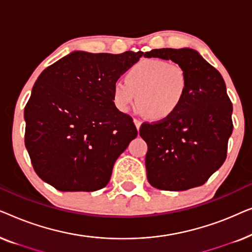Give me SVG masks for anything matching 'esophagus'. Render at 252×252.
<instances>
[{
	"instance_id": "1",
	"label": "esophagus",
	"mask_w": 252,
	"mask_h": 252,
	"mask_svg": "<svg viewBox=\"0 0 252 252\" xmlns=\"http://www.w3.org/2000/svg\"><path fill=\"white\" fill-rule=\"evenodd\" d=\"M133 122H134V124H135L136 129L139 130V129H140V127H141V124H142V123H141V120H139V119H134Z\"/></svg>"
}]
</instances>
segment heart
Instances as JSON below:
<instances>
[{
	"instance_id": "heart-1",
	"label": "heart",
	"mask_w": 252,
	"mask_h": 252,
	"mask_svg": "<svg viewBox=\"0 0 252 252\" xmlns=\"http://www.w3.org/2000/svg\"><path fill=\"white\" fill-rule=\"evenodd\" d=\"M188 89L185 68L166 61L149 58L130 68L126 80L112 86L113 104L120 112H128L139 103V112L154 120L166 119L179 109Z\"/></svg>"
}]
</instances>
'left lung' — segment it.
<instances>
[{
    "mask_svg": "<svg viewBox=\"0 0 252 252\" xmlns=\"http://www.w3.org/2000/svg\"><path fill=\"white\" fill-rule=\"evenodd\" d=\"M144 57L171 60L188 75L187 93L177 111L140 128L148 144V181L155 188L170 191L202 186L225 161L233 132V105L225 81L190 48L154 49L144 53Z\"/></svg>",
    "mask_w": 252,
    "mask_h": 252,
    "instance_id": "1",
    "label": "left lung"
}]
</instances>
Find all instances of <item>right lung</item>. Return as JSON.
<instances>
[{
  "label": "right lung",
  "instance_id": "right-lung-1",
  "mask_svg": "<svg viewBox=\"0 0 252 252\" xmlns=\"http://www.w3.org/2000/svg\"><path fill=\"white\" fill-rule=\"evenodd\" d=\"M142 51H72L48 66L24 110L25 147L36 174L61 191L108 185L117 158L137 135L113 104L112 86Z\"/></svg>",
  "mask_w": 252,
  "mask_h": 252
}]
</instances>
